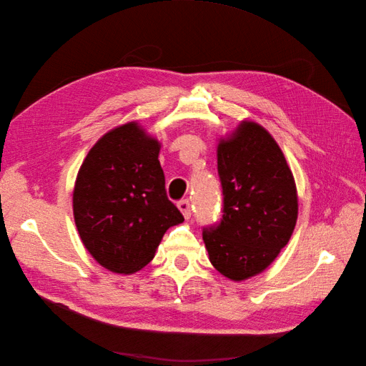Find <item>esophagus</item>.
<instances>
[{"mask_svg":"<svg viewBox=\"0 0 366 366\" xmlns=\"http://www.w3.org/2000/svg\"><path fill=\"white\" fill-rule=\"evenodd\" d=\"M177 207L180 209V212L183 214V217H184L186 219L191 217V204H189V202H187V200L179 202V204H177Z\"/></svg>","mask_w":366,"mask_h":366,"instance_id":"obj_1","label":"esophagus"}]
</instances>
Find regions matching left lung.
<instances>
[{
	"label": "left lung",
	"mask_w": 366,
	"mask_h": 366,
	"mask_svg": "<svg viewBox=\"0 0 366 366\" xmlns=\"http://www.w3.org/2000/svg\"><path fill=\"white\" fill-rule=\"evenodd\" d=\"M224 209L203 232L209 261L230 281L262 273L287 246L297 219L295 177L270 132L241 120L217 147Z\"/></svg>",
	"instance_id": "obj_1"
}]
</instances>
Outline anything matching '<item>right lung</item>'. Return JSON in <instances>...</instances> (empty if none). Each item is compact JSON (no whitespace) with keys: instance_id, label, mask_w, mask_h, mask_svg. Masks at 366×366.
I'll return each instance as SVG.
<instances>
[{"instance_id":"right-lung-1","label":"right lung","mask_w":366,"mask_h":366,"mask_svg":"<svg viewBox=\"0 0 366 366\" xmlns=\"http://www.w3.org/2000/svg\"><path fill=\"white\" fill-rule=\"evenodd\" d=\"M160 148L137 120L127 122L94 143L77 172V232L92 257L113 273L145 267L164 232L184 221L166 195Z\"/></svg>"}]
</instances>
